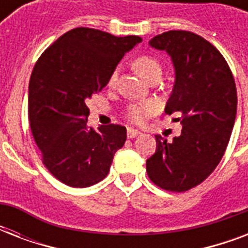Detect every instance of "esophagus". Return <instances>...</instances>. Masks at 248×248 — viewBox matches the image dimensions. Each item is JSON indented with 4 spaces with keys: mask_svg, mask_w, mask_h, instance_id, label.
<instances>
[{
    "mask_svg": "<svg viewBox=\"0 0 248 248\" xmlns=\"http://www.w3.org/2000/svg\"><path fill=\"white\" fill-rule=\"evenodd\" d=\"M140 132L138 130H134V128H127V138L128 139H134L136 136L139 135Z\"/></svg>",
    "mask_w": 248,
    "mask_h": 248,
    "instance_id": "34e87169",
    "label": "esophagus"
}]
</instances>
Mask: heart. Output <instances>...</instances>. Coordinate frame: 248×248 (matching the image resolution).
<instances>
[{"mask_svg": "<svg viewBox=\"0 0 248 248\" xmlns=\"http://www.w3.org/2000/svg\"><path fill=\"white\" fill-rule=\"evenodd\" d=\"M132 67L135 68L136 72L145 79H149L161 76L162 73V65L159 63V60L153 55L149 54H141L138 55L135 59L132 60ZM117 79V71H113L109 75L108 83L110 86L114 85ZM155 112V105L153 103H144V104H132L130 105L126 110V117L128 121H131L132 124H141L145 122L148 117H151Z\"/></svg>", "mask_w": 248, "mask_h": 248, "instance_id": "1", "label": "heart"}]
</instances>
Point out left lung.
Here are the masks:
<instances>
[{
  "label": "left lung",
  "mask_w": 248,
  "mask_h": 248,
  "mask_svg": "<svg viewBox=\"0 0 248 248\" xmlns=\"http://www.w3.org/2000/svg\"><path fill=\"white\" fill-rule=\"evenodd\" d=\"M149 45L173 62L176 79L165 112L180 113L183 128L172 141L155 135L148 176L165 190L186 192L206 180L225 153L237 113L234 78L219 50L196 33L169 31Z\"/></svg>",
  "instance_id": "1"
}]
</instances>
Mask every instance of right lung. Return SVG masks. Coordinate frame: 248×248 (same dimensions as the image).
<instances>
[{
  "label": "right lung",
  "instance_id": "right-lung-1",
  "mask_svg": "<svg viewBox=\"0 0 248 248\" xmlns=\"http://www.w3.org/2000/svg\"><path fill=\"white\" fill-rule=\"evenodd\" d=\"M139 42L138 36L79 27L64 33L37 60L29 81V124L42 162L63 184L86 188L101 181L124 147V126H87L86 101L104 89L117 64Z\"/></svg>",
  "mask_w": 248,
  "mask_h": 248
}]
</instances>
